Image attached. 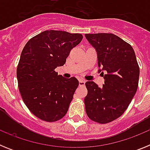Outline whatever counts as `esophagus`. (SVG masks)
<instances>
[{"mask_svg": "<svg viewBox=\"0 0 150 150\" xmlns=\"http://www.w3.org/2000/svg\"><path fill=\"white\" fill-rule=\"evenodd\" d=\"M85 83H86V81L83 80V79H79V86H85Z\"/></svg>", "mask_w": 150, "mask_h": 150, "instance_id": "34e87169", "label": "esophagus"}]
</instances>
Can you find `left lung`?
Returning <instances> with one entry per match:
<instances>
[{"label": "left lung", "instance_id": "obj_1", "mask_svg": "<svg viewBox=\"0 0 150 150\" xmlns=\"http://www.w3.org/2000/svg\"><path fill=\"white\" fill-rule=\"evenodd\" d=\"M98 54L99 72L104 74L101 88L94 82L86 83L84 99L90 120L107 124L126 110L138 87L140 68L132 46L113 34H86Z\"/></svg>", "mask_w": 150, "mask_h": 150}]
</instances>
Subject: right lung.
Wrapping results in <instances>:
<instances>
[{"instance_id": "add662e5", "label": "right lung", "mask_w": 150, "mask_h": 150, "mask_svg": "<svg viewBox=\"0 0 150 150\" xmlns=\"http://www.w3.org/2000/svg\"><path fill=\"white\" fill-rule=\"evenodd\" d=\"M82 39L80 34L45 30L22 50L16 70L18 90L26 107L40 120L52 122L67 113L79 81L64 78L55 69L65 64Z\"/></svg>"}]
</instances>
